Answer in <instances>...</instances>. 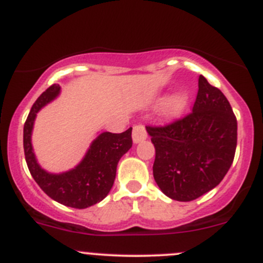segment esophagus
<instances>
[{
	"instance_id": "1",
	"label": "esophagus",
	"mask_w": 263,
	"mask_h": 263,
	"mask_svg": "<svg viewBox=\"0 0 263 263\" xmlns=\"http://www.w3.org/2000/svg\"><path fill=\"white\" fill-rule=\"evenodd\" d=\"M146 137H147V132L142 124H136V126H134V131H132V140H134L135 144H139V142L144 141V140H146Z\"/></svg>"
}]
</instances>
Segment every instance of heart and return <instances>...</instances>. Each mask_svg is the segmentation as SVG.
<instances>
[{
  "label": "heart",
  "instance_id": "b5f03b06",
  "mask_svg": "<svg viewBox=\"0 0 263 263\" xmlns=\"http://www.w3.org/2000/svg\"><path fill=\"white\" fill-rule=\"evenodd\" d=\"M160 103V99L158 100ZM190 103V94L185 90H178L169 95L160 107V116L164 119H176L183 115Z\"/></svg>",
  "mask_w": 263,
  "mask_h": 263
}]
</instances>
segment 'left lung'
Here are the masks:
<instances>
[{"instance_id":"left-lung-1","label":"left lung","mask_w":263,"mask_h":263,"mask_svg":"<svg viewBox=\"0 0 263 263\" xmlns=\"http://www.w3.org/2000/svg\"><path fill=\"white\" fill-rule=\"evenodd\" d=\"M155 147L153 174L169 198L188 202L216 187L233 163L237 118L217 87L200 75L192 113L164 127H146Z\"/></svg>"}]
</instances>
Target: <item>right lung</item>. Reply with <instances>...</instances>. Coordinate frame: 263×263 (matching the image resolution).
Listing matches in <instances>:
<instances>
[{
  "label": "right lung",
  "instance_id": "add662e5",
  "mask_svg": "<svg viewBox=\"0 0 263 263\" xmlns=\"http://www.w3.org/2000/svg\"><path fill=\"white\" fill-rule=\"evenodd\" d=\"M60 91V85H52L31 107L24 124L25 160L34 181L52 200L68 208L86 209L104 200L113 187L119 159L132 146V127L122 134L102 132L75 168L60 174L49 173L36 160L31 134L36 113L55 99Z\"/></svg>",
  "mask_w": 263,
  "mask_h": 263
}]
</instances>
